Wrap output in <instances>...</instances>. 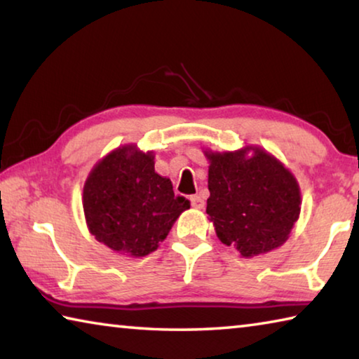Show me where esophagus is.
Masks as SVG:
<instances>
[{"instance_id":"obj_1","label":"esophagus","mask_w":359,"mask_h":359,"mask_svg":"<svg viewBox=\"0 0 359 359\" xmlns=\"http://www.w3.org/2000/svg\"><path fill=\"white\" fill-rule=\"evenodd\" d=\"M190 203H191V208H194V209H203L204 208V199L199 196V194H194V196H191Z\"/></svg>"}]
</instances>
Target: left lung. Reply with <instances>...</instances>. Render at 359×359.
<instances>
[{"label":"left lung","instance_id":"8db88e82","mask_svg":"<svg viewBox=\"0 0 359 359\" xmlns=\"http://www.w3.org/2000/svg\"><path fill=\"white\" fill-rule=\"evenodd\" d=\"M209 160V220L217 238L241 257L276 250L301 214V190L280 160L258 145L234 151L204 150Z\"/></svg>","mask_w":359,"mask_h":359}]
</instances>
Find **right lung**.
Segmentation results:
<instances>
[{
    "label": "right lung",
    "mask_w": 359,
    "mask_h": 359,
    "mask_svg": "<svg viewBox=\"0 0 359 359\" xmlns=\"http://www.w3.org/2000/svg\"><path fill=\"white\" fill-rule=\"evenodd\" d=\"M83 214L95 239L111 250L141 258L166 239L190 201L175 196L168 177L155 172V154L136 144L96 163L83 185Z\"/></svg>",
    "instance_id": "1"
}]
</instances>
